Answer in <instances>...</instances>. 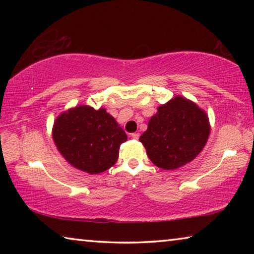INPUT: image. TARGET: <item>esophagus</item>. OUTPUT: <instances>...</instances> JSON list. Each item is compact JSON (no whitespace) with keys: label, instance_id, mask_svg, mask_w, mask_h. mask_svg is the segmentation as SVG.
<instances>
[{"label":"esophagus","instance_id":"1","mask_svg":"<svg viewBox=\"0 0 254 254\" xmlns=\"http://www.w3.org/2000/svg\"><path fill=\"white\" fill-rule=\"evenodd\" d=\"M139 136H140L139 133H132V134H131V137H132V139H135V140L139 139Z\"/></svg>","mask_w":254,"mask_h":254}]
</instances>
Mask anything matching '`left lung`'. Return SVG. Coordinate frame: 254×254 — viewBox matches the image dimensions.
I'll return each instance as SVG.
<instances>
[{"mask_svg": "<svg viewBox=\"0 0 254 254\" xmlns=\"http://www.w3.org/2000/svg\"><path fill=\"white\" fill-rule=\"evenodd\" d=\"M209 133L207 113L196 103L177 95L158 107L139 140L154 166L175 170L198 156Z\"/></svg>", "mask_w": 254, "mask_h": 254, "instance_id": "left-lung-1", "label": "left lung"}]
</instances>
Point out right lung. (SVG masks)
Masks as SVG:
<instances>
[{"label": "right lung", "instance_id": "obj_1", "mask_svg": "<svg viewBox=\"0 0 254 254\" xmlns=\"http://www.w3.org/2000/svg\"><path fill=\"white\" fill-rule=\"evenodd\" d=\"M53 140L71 167L97 175L115 165L120 145L127 136L104 107L95 110L78 105L64 111L55 120Z\"/></svg>", "mask_w": 254, "mask_h": 254}]
</instances>
